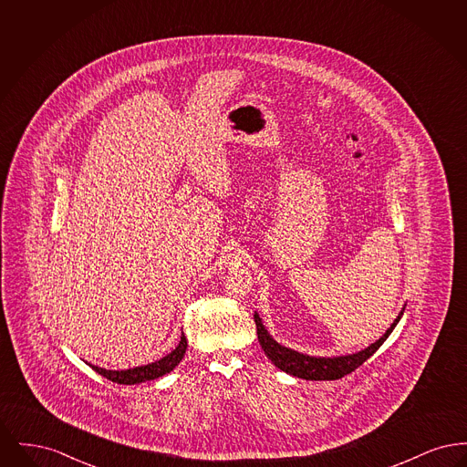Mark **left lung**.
Instances as JSON below:
<instances>
[{"mask_svg":"<svg viewBox=\"0 0 467 467\" xmlns=\"http://www.w3.org/2000/svg\"><path fill=\"white\" fill-rule=\"evenodd\" d=\"M400 317H402V311L398 315V318L394 320V324L387 329V333L383 334L371 347H368V348H364V350H360L357 354H352V356L326 358V357L303 356L299 352H294L290 348L278 345L267 334L263 322H261V318H259V315L257 313L254 315L259 343H261L265 354L271 358V362L278 369L289 373L292 377L305 378V379H339V378L350 375L352 371H356L358 366H362L383 345V341L390 336V333L394 331V327L398 326Z\"/></svg>","mask_w":467,"mask_h":467,"instance_id":"left-lung-1","label":"left lung"}]
</instances>
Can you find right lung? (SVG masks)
I'll use <instances>...</instances> for the list:
<instances>
[{
  "label": "right lung",
  "mask_w": 467,
  "mask_h": 467,
  "mask_svg": "<svg viewBox=\"0 0 467 467\" xmlns=\"http://www.w3.org/2000/svg\"><path fill=\"white\" fill-rule=\"evenodd\" d=\"M185 350H187V339H185V334L182 333L177 348L171 354L159 358V360L152 362V364L140 366V368H133V369H126V371H110V369H103V368H98V366H90V364L89 366L96 373H99L101 377L109 378L110 381L122 383V385H134V383L156 379V378L173 371L175 366H178L180 360L183 358Z\"/></svg>",
  "instance_id": "obj_1"
}]
</instances>
